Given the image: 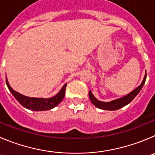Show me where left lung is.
I'll return each instance as SVG.
<instances>
[{"instance_id":"8db88e82","label":"left lung","mask_w":155,"mask_h":155,"mask_svg":"<svg viewBox=\"0 0 155 155\" xmlns=\"http://www.w3.org/2000/svg\"><path fill=\"white\" fill-rule=\"evenodd\" d=\"M146 77H147V75L145 74L144 76V79H143L141 84L138 87H137L136 89L133 90L132 92H130L129 94L126 95L125 96L122 98H120V99H115V100L111 101V102H101V101L97 100L95 99V97L93 95V94L92 93L91 91H89V99H90L91 102L95 106H96L97 108H101V109H103V110H110V111H114V110H118L119 108H122V107L125 106L126 105L129 104L133 99L135 98L137 95L139 93L140 91L142 89L143 86H144V82H145Z\"/></svg>"}]
</instances>
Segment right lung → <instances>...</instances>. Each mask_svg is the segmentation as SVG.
I'll return each mask as SVG.
<instances>
[{
  "label": "right lung",
  "mask_w": 155,
  "mask_h": 155,
  "mask_svg": "<svg viewBox=\"0 0 155 155\" xmlns=\"http://www.w3.org/2000/svg\"><path fill=\"white\" fill-rule=\"evenodd\" d=\"M6 84L8 86L10 92L12 93L14 98L18 101L24 107H25L27 109H30L33 111H46L50 110L51 108H54L56 105L61 102L63 98L65 96V92H66V83L63 86L61 90L58 92L55 96L49 99H43V98H31L28 96H25L24 95H21V93L14 91L11 86L9 85L8 79L6 77Z\"/></svg>",
  "instance_id": "add662e5"
}]
</instances>
